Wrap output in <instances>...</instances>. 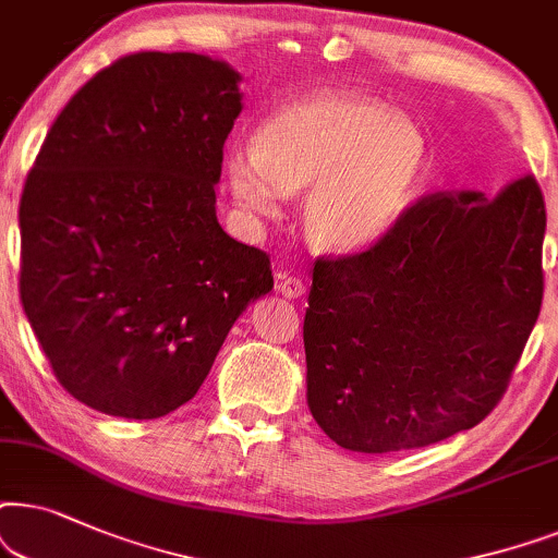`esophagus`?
<instances>
[{"instance_id":"obj_1","label":"esophagus","mask_w":558,"mask_h":558,"mask_svg":"<svg viewBox=\"0 0 558 558\" xmlns=\"http://www.w3.org/2000/svg\"><path fill=\"white\" fill-rule=\"evenodd\" d=\"M278 291L283 293L286 299H301V295L306 293V283L291 272H278Z\"/></svg>"}]
</instances>
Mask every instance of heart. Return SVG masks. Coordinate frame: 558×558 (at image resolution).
I'll return each instance as SVG.
<instances>
[{
  "label": "heart",
  "mask_w": 558,
  "mask_h": 558,
  "mask_svg": "<svg viewBox=\"0 0 558 558\" xmlns=\"http://www.w3.org/2000/svg\"><path fill=\"white\" fill-rule=\"evenodd\" d=\"M428 173V143L380 99L326 92L267 117L255 145L227 153L236 204L275 217L286 191L308 189L306 232L316 247L360 250L403 217Z\"/></svg>",
  "instance_id": "obj_1"
}]
</instances>
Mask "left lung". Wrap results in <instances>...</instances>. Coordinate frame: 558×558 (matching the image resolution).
Listing matches in <instances>:
<instances>
[{
	"mask_svg": "<svg viewBox=\"0 0 558 558\" xmlns=\"http://www.w3.org/2000/svg\"><path fill=\"white\" fill-rule=\"evenodd\" d=\"M544 232V193L521 175L495 198L428 193L367 250L316 257L303 347L324 434L388 454L485 421L541 314Z\"/></svg>",
	"mask_w": 558,
	"mask_h": 558,
	"instance_id": "1",
	"label": "left lung"
}]
</instances>
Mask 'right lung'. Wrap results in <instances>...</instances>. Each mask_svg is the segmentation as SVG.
I'll use <instances>...</instances> for the list:
<instances>
[{"mask_svg": "<svg viewBox=\"0 0 558 558\" xmlns=\"http://www.w3.org/2000/svg\"><path fill=\"white\" fill-rule=\"evenodd\" d=\"M240 73L198 53L122 56L46 135L20 198V299L56 380L150 421L196 396L229 329L272 291L270 255L217 221Z\"/></svg>", "mask_w": 558, "mask_h": 558, "instance_id": "obj_1", "label": "right lung"}]
</instances>
